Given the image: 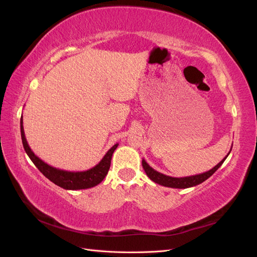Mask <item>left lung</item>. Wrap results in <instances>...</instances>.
<instances>
[{"label": "left lung", "mask_w": 257, "mask_h": 257, "mask_svg": "<svg viewBox=\"0 0 257 257\" xmlns=\"http://www.w3.org/2000/svg\"><path fill=\"white\" fill-rule=\"evenodd\" d=\"M232 147V146H231ZM231 151V150H230ZM230 151L227 153L226 157H225L219 164L215 165L213 168H211L208 172H205L203 174H198L195 176H189V177H182V178H176V177H170L166 176L162 173L157 172V170L153 169L148 163L143 159V167L147 176L149 177L151 180L155 183H158L163 186H167V188H173V189H186V188H192V186L198 185L206 181L208 178L211 177L217 169L221 167V165L226 160V158L229 155Z\"/></svg>", "instance_id": "obj_1"}]
</instances>
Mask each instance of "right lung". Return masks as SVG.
<instances>
[{"mask_svg": "<svg viewBox=\"0 0 257 257\" xmlns=\"http://www.w3.org/2000/svg\"><path fill=\"white\" fill-rule=\"evenodd\" d=\"M20 132L23 148H25V150L31 161H32L34 163V165L40 169V172L46 178H48L51 182L59 185L60 188L72 191L90 189L102 182L104 180V178L107 176L108 170L110 168L112 153L116 149V147L119 146V144H115L114 146H112L104 155V158L100 160V162L94 167H92L88 170H84V172H68V170H63L50 166L47 163H45L43 160L38 158L37 155L34 154V152L31 150L25 135V130H23L22 115L20 119Z\"/></svg>", "mask_w": 257, "mask_h": 257, "instance_id": "obj_1", "label": "right lung"}]
</instances>
